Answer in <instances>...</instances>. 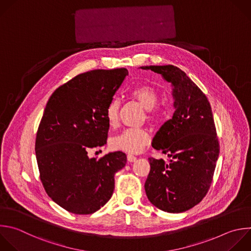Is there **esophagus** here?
<instances>
[{
    "instance_id": "esophagus-1",
    "label": "esophagus",
    "mask_w": 251,
    "mask_h": 251,
    "mask_svg": "<svg viewBox=\"0 0 251 251\" xmlns=\"http://www.w3.org/2000/svg\"><path fill=\"white\" fill-rule=\"evenodd\" d=\"M127 159H128V161H129V162H133V161H135V160L137 159V157H136L135 155H133V154L129 153V154L127 155Z\"/></svg>"
}]
</instances>
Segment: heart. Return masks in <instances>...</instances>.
Instances as JSON below:
<instances>
[{"label":"heart","mask_w":251,"mask_h":251,"mask_svg":"<svg viewBox=\"0 0 251 251\" xmlns=\"http://www.w3.org/2000/svg\"><path fill=\"white\" fill-rule=\"evenodd\" d=\"M130 96L139 101L143 107L148 110V118L151 121H156L160 117V111L155 107L158 102V95L156 91L146 85L137 86L130 90ZM119 100L113 99L109 101L105 109V118L109 126L113 127L117 124L119 118ZM151 141L149 132L140 128H128L117 134L111 140V147L114 150L124 151L128 152H139Z\"/></svg>","instance_id":"heart-1"}]
</instances>
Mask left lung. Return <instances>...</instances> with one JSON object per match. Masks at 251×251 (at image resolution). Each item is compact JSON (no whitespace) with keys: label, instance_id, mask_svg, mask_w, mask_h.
Here are the masks:
<instances>
[{"label":"left lung","instance_id":"1","mask_svg":"<svg viewBox=\"0 0 251 251\" xmlns=\"http://www.w3.org/2000/svg\"><path fill=\"white\" fill-rule=\"evenodd\" d=\"M172 83L173 118L163 123L151 146L171 159L149 157L151 170L145 183L150 202L168 213L185 212L206 196L214 176L220 145L210 102L179 68L144 66Z\"/></svg>","mask_w":251,"mask_h":251}]
</instances>
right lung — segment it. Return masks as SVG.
I'll use <instances>...</instances> for the list:
<instances>
[{"mask_svg":"<svg viewBox=\"0 0 251 251\" xmlns=\"http://www.w3.org/2000/svg\"><path fill=\"white\" fill-rule=\"evenodd\" d=\"M125 68L94 70L75 75L50 97L41 118L35 154L48 196L76 215L103 207L114 190V176L127 161L123 151L100 159L88 151L106 144L105 109L120 88Z\"/></svg>","mask_w":251,"mask_h":251,"instance_id":"obj_1","label":"right lung"}]
</instances>
